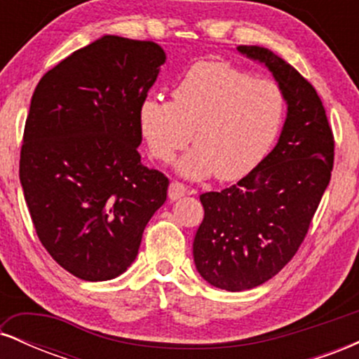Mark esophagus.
Masks as SVG:
<instances>
[{
  "label": "esophagus",
  "mask_w": 359,
  "mask_h": 359,
  "mask_svg": "<svg viewBox=\"0 0 359 359\" xmlns=\"http://www.w3.org/2000/svg\"><path fill=\"white\" fill-rule=\"evenodd\" d=\"M187 194V189H185L184 184L180 182H172L168 185V199L170 201H177L180 197H184Z\"/></svg>",
  "instance_id": "obj_1"
}]
</instances>
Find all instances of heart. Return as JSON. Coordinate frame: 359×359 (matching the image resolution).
Masks as SVG:
<instances>
[{
  "label": "heart",
  "instance_id": "heart-1",
  "mask_svg": "<svg viewBox=\"0 0 359 359\" xmlns=\"http://www.w3.org/2000/svg\"><path fill=\"white\" fill-rule=\"evenodd\" d=\"M287 100L275 81L253 77L228 62L199 60L172 89V101L147 96L138 106V130L154 158L177 162L185 179L221 180L248 175L277 142Z\"/></svg>",
  "mask_w": 359,
  "mask_h": 359
}]
</instances>
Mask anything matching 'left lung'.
<instances>
[{"mask_svg":"<svg viewBox=\"0 0 359 359\" xmlns=\"http://www.w3.org/2000/svg\"><path fill=\"white\" fill-rule=\"evenodd\" d=\"M238 50L273 74L287 118L278 143L257 168L236 185L201 196L204 219L194 238V263L205 282L229 292L262 285L294 258L334 162V137L311 82L269 48Z\"/></svg>","mask_w":359,"mask_h":359,"instance_id":"obj_1","label":"left lung"}]
</instances>
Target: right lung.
Segmentation results:
<instances>
[{
    "label": "right lung",
    "instance_id": "add662e5",
    "mask_svg": "<svg viewBox=\"0 0 359 359\" xmlns=\"http://www.w3.org/2000/svg\"><path fill=\"white\" fill-rule=\"evenodd\" d=\"M165 59L155 42L104 35L36 84L20 182L40 243L74 277L121 275L165 203L168 179L138 154L140 101Z\"/></svg>",
    "mask_w": 359,
    "mask_h": 359
}]
</instances>
